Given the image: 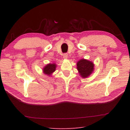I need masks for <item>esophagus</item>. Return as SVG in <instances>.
Listing matches in <instances>:
<instances>
[{"label": "esophagus", "mask_w": 130, "mask_h": 130, "mask_svg": "<svg viewBox=\"0 0 130 130\" xmlns=\"http://www.w3.org/2000/svg\"><path fill=\"white\" fill-rule=\"evenodd\" d=\"M68 54H67V53H65V54H63V57L64 58V59H67L68 58Z\"/></svg>", "instance_id": "1"}]
</instances>
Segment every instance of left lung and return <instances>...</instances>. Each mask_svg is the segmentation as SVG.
<instances>
[{
    "label": "left lung",
    "instance_id": "obj_1",
    "mask_svg": "<svg viewBox=\"0 0 130 130\" xmlns=\"http://www.w3.org/2000/svg\"><path fill=\"white\" fill-rule=\"evenodd\" d=\"M77 69L83 78H87L91 74L94 70V64L87 60L82 59L77 62Z\"/></svg>",
    "mask_w": 130,
    "mask_h": 130
}]
</instances>
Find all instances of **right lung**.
Here are the masks:
<instances>
[{
	"label": "right lung",
	"mask_w": 130,
	"mask_h": 130,
	"mask_svg": "<svg viewBox=\"0 0 130 130\" xmlns=\"http://www.w3.org/2000/svg\"><path fill=\"white\" fill-rule=\"evenodd\" d=\"M56 64L55 63H49L43 68V72L47 75H50L56 70Z\"/></svg>",
	"instance_id": "1"
}]
</instances>
